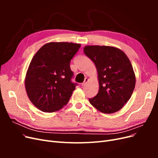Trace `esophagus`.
Returning a JSON list of instances; mask_svg holds the SVG:
<instances>
[{
    "instance_id": "34e87169",
    "label": "esophagus",
    "mask_w": 158,
    "mask_h": 158,
    "mask_svg": "<svg viewBox=\"0 0 158 158\" xmlns=\"http://www.w3.org/2000/svg\"><path fill=\"white\" fill-rule=\"evenodd\" d=\"M88 82V78H85V79H84V82H82V84H81V85H82V86H84V85H85V84H86V83Z\"/></svg>"
}]
</instances>
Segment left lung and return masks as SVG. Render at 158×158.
Listing matches in <instances>:
<instances>
[{"mask_svg":"<svg viewBox=\"0 0 158 158\" xmlns=\"http://www.w3.org/2000/svg\"><path fill=\"white\" fill-rule=\"evenodd\" d=\"M84 52L95 65L99 86L89 103L103 113L119 111L135 87L136 76L130 60L122 50L112 46L86 45Z\"/></svg>","mask_w":158,"mask_h":158,"instance_id":"left-lung-1","label":"left lung"}]
</instances>
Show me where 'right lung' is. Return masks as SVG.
Here are the masks:
<instances>
[{
  "mask_svg": "<svg viewBox=\"0 0 158 158\" xmlns=\"http://www.w3.org/2000/svg\"><path fill=\"white\" fill-rule=\"evenodd\" d=\"M80 44L47 43L38 50L28 66L25 88L28 98L43 112L59 111L68 103L76 84L70 62Z\"/></svg>",
  "mask_w": 158,
  "mask_h": 158,
  "instance_id": "right-lung-1",
  "label": "right lung"
}]
</instances>
